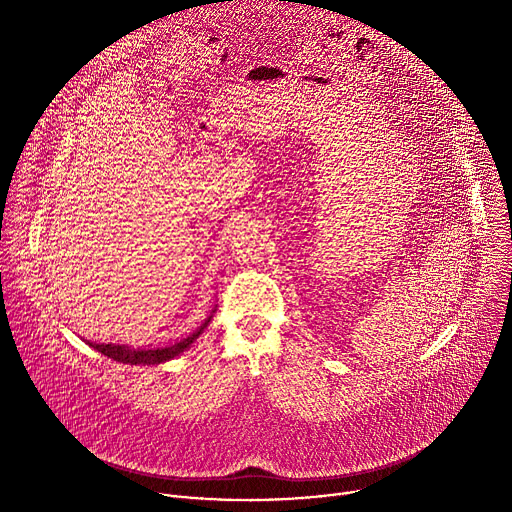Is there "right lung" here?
<instances>
[{
	"instance_id": "obj_1",
	"label": "right lung",
	"mask_w": 512,
	"mask_h": 512,
	"mask_svg": "<svg viewBox=\"0 0 512 512\" xmlns=\"http://www.w3.org/2000/svg\"><path fill=\"white\" fill-rule=\"evenodd\" d=\"M216 310V308H214ZM214 310L210 312V316L188 336L176 340V342H170L166 346H158V348H133V346H127V344H105V342H87L89 346H93L95 350H99L101 354L117 360V362H127V364H160V362H166L174 356H178L180 352H184L202 332L204 328L208 326V322L212 320V314Z\"/></svg>"
}]
</instances>
